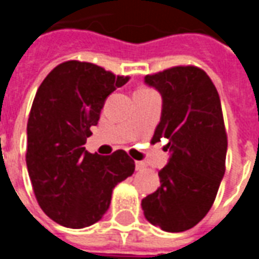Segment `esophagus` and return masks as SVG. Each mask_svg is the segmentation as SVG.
<instances>
[{
    "label": "esophagus",
    "instance_id": "obj_1",
    "mask_svg": "<svg viewBox=\"0 0 259 259\" xmlns=\"http://www.w3.org/2000/svg\"><path fill=\"white\" fill-rule=\"evenodd\" d=\"M146 169H147L146 162H143V161H136V170L143 172V170H146Z\"/></svg>",
    "mask_w": 259,
    "mask_h": 259
}]
</instances>
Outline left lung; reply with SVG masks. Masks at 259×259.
Wrapping results in <instances>:
<instances>
[{
  "label": "left lung",
  "instance_id": "obj_1",
  "mask_svg": "<svg viewBox=\"0 0 259 259\" xmlns=\"http://www.w3.org/2000/svg\"><path fill=\"white\" fill-rule=\"evenodd\" d=\"M162 97L152 141L166 139L168 163L161 186L141 201L148 222L165 232L189 230L211 209L225 175L228 137L222 107L209 76L195 66H175L144 77Z\"/></svg>",
  "mask_w": 259,
  "mask_h": 259
}]
</instances>
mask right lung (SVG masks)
Listing matches in <instances>:
<instances>
[{
	"mask_svg": "<svg viewBox=\"0 0 259 259\" xmlns=\"http://www.w3.org/2000/svg\"><path fill=\"white\" fill-rule=\"evenodd\" d=\"M127 80L68 61L38 87L27 120L26 165L37 202L54 222L72 229L94 225L108 211L115 186L135 172L123 150L101 157L83 147L107 97Z\"/></svg>",
	"mask_w": 259,
	"mask_h": 259,
	"instance_id": "right-lung-1",
	"label": "right lung"
}]
</instances>
